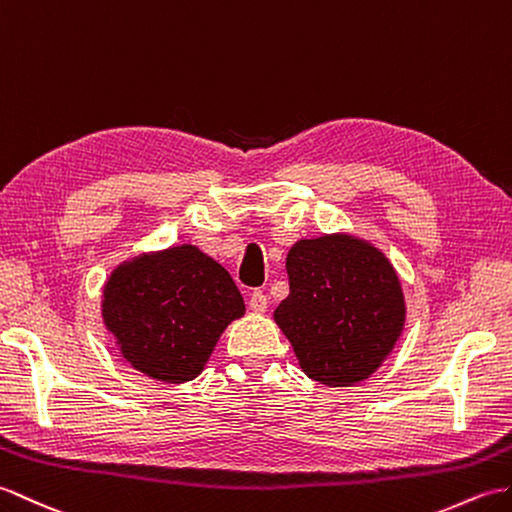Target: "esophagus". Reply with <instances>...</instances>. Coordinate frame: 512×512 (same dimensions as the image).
<instances>
[{"label": "esophagus", "mask_w": 512, "mask_h": 512, "mask_svg": "<svg viewBox=\"0 0 512 512\" xmlns=\"http://www.w3.org/2000/svg\"><path fill=\"white\" fill-rule=\"evenodd\" d=\"M248 305H251V310L257 312V314H264L266 307H268V296L261 292V290H255L251 294V299H248Z\"/></svg>", "instance_id": "esophagus-1"}]
</instances>
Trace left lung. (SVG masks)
Wrapping results in <instances>:
<instances>
[{
	"instance_id": "8db88e82",
	"label": "left lung",
	"mask_w": 512,
	"mask_h": 512,
	"mask_svg": "<svg viewBox=\"0 0 512 512\" xmlns=\"http://www.w3.org/2000/svg\"><path fill=\"white\" fill-rule=\"evenodd\" d=\"M288 299L275 323L307 377L353 386L371 377L406 323L401 283L386 255L360 237L299 240L285 259Z\"/></svg>"
}]
</instances>
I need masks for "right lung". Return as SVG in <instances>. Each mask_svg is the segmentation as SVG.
<instances>
[{
	"label": "right lung",
	"mask_w": 512,
	"mask_h": 512,
	"mask_svg": "<svg viewBox=\"0 0 512 512\" xmlns=\"http://www.w3.org/2000/svg\"><path fill=\"white\" fill-rule=\"evenodd\" d=\"M244 310L229 272L192 244L124 261L102 292L104 325L124 360L168 384L198 377Z\"/></svg>",
	"instance_id": "right-lung-1"
}]
</instances>
